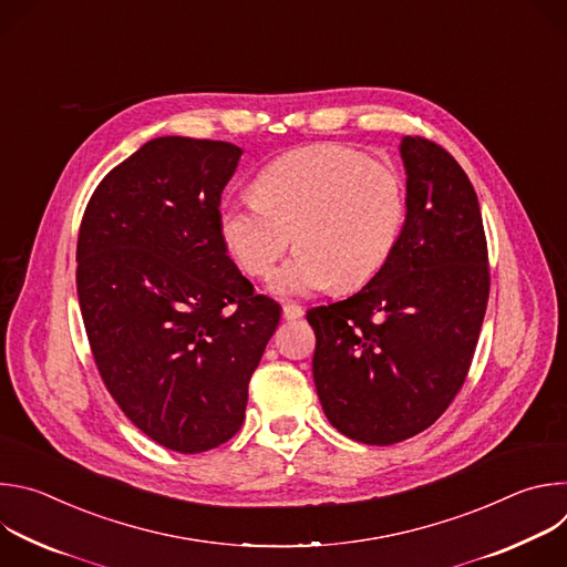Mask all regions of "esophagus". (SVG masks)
<instances>
[{
    "label": "esophagus",
    "instance_id": "obj_1",
    "mask_svg": "<svg viewBox=\"0 0 567 567\" xmlns=\"http://www.w3.org/2000/svg\"><path fill=\"white\" fill-rule=\"evenodd\" d=\"M305 311H302V307L300 305H285L282 307V318L285 320H296V318H300Z\"/></svg>",
    "mask_w": 567,
    "mask_h": 567
}]
</instances>
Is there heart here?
<instances>
[{
    "label": "heart",
    "mask_w": 567,
    "mask_h": 567,
    "mask_svg": "<svg viewBox=\"0 0 567 567\" xmlns=\"http://www.w3.org/2000/svg\"><path fill=\"white\" fill-rule=\"evenodd\" d=\"M256 199L226 204L217 226L226 251L249 276H269L278 296L357 289L394 256L409 219L396 171L343 145H309L278 156L254 182Z\"/></svg>",
    "instance_id": "b5f03b06"
}]
</instances>
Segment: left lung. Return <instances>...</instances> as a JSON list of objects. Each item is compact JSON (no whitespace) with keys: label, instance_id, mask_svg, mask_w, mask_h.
Listing matches in <instances>:
<instances>
[{"label":"left lung","instance_id":"obj_1","mask_svg":"<svg viewBox=\"0 0 567 567\" xmlns=\"http://www.w3.org/2000/svg\"><path fill=\"white\" fill-rule=\"evenodd\" d=\"M409 219L383 267L354 296L313 307V383L330 424L363 444L429 429L462 388L489 300L477 195L433 141L403 136Z\"/></svg>","mask_w":567,"mask_h":567}]
</instances>
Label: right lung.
<instances>
[{"label":"right lung","instance_id":"right-lung-1","mask_svg":"<svg viewBox=\"0 0 567 567\" xmlns=\"http://www.w3.org/2000/svg\"><path fill=\"white\" fill-rule=\"evenodd\" d=\"M239 156L224 141L152 138L99 184L78 233V302L99 372L127 420L177 453L239 431L280 322L217 226Z\"/></svg>","mask_w":567,"mask_h":567}]
</instances>
